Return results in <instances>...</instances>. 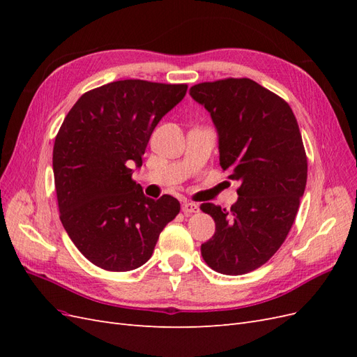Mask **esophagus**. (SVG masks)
I'll return each mask as SVG.
<instances>
[{"instance_id": "obj_1", "label": "esophagus", "mask_w": 357, "mask_h": 357, "mask_svg": "<svg viewBox=\"0 0 357 357\" xmlns=\"http://www.w3.org/2000/svg\"><path fill=\"white\" fill-rule=\"evenodd\" d=\"M181 210L185 214H192V213H198V205L195 202H190V201H185L181 205Z\"/></svg>"}]
</instances>
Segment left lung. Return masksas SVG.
<instances>
[{
	"instance_id": "8db88e82",
	"label": "left lung",
	"mask_w": 357,
	"mask_h": 357,
	"mask_svg": "<svg viewBox=\"0 0 357 357\" xmlns=\"http://www.w3.org/2000/svg\"><path fill=\"white\" fill-rule=\"evenodd\" d=\"M190 95L218 128L220 167L241 183L231 210L201 204L215 223L201 255L220 274H247L282 247L304 195L308 167L296 117L283 98L245 77L198 83Z\"/></svg>"
}]
</instances>
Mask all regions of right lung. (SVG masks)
I'll return each instance as SVG.
<instances>
[{"label": "right lung", "mask_w": 357, "mask_h": 357, "mask_svg": "<svg viewBox=\"0 0 357 357\" xmlns=\"http://www.w3.org/2000/svg\"><path fill=\"white\" fill-rule=\"evenodd\" d=\"M188 84L119 80L84 92L53 146L59 219L79 252L105 271L144 265L180 213L169 195L147 198L132 180L153 129Z\"/></svg>", "instance_id": "right-lung-1"}]
</instances>
